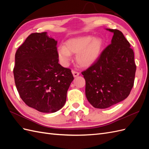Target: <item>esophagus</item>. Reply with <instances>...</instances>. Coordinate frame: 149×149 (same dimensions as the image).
<instances>
[{"instance_id": "34e87169", "label": "esophagus", "mask_w": 149, "mask_h": 149, "mask_svg": "<svg viewBox=\"0 0 149 149\" xmlns=\"http://www.w3.org/2000/svg\"><path fill=\"white\" fill-rule=\"evenodd\" d=\"M72 73H73V76H74V78L77 77V76H79V73H78V72L76 71H72Z\"/></svg>"}]
</instances>
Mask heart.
I'll list each match as a JSON object with an SVG mask.
<instances>
[{
    "instance_id": "heart-1",
    "label": "heart",
    "mask_w": 149,
    "mask_h": 149,
    "mask_svg": "<svg viewBox=\"0 0 149 149\" xmlns=\"http://www.w3.org/2000/svg\"><path fill=\"white\" fill-rule=\"evenodd\" d=\"M104 46L102 38L88 35L69 39L65 46L58 49V56L61 64L66 66L71 60V54H76V61L82 67L92 65L100 57Z\"/></svg>"
}]
</instances>
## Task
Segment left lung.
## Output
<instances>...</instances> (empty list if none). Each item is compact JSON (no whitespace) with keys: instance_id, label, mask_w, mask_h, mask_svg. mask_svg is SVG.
<instances>
[{"instance_id":"1","label":"left lung","mask_w":149,"mask_h":149,"mask_svg":"<svg viewBox=\"0 0 149 149\" xmlns=\"http://www.w3.org/2000/svg\"><path fill=\"white\" fill-rule=\"evenodd\" d=\"M106 30L114 33L111 44L92 66L82 72L86 96L99 109L113 106L128 97L136 71L133 49L123 33L116 29Z\"/></svg>"}]
</instances>
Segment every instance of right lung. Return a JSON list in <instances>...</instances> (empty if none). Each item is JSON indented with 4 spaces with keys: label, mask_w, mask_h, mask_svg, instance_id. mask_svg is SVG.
<instances>
[{
    "label": "right lung",
    "mask_w": 149,
    "mask_h": 149,
    "mask_svg": "<svg viewBox=\"0 0 149 149\" xmlns=\"http://www.w3.org/2000/svg\"><path fill=\"white\" fill-rule=\"evenodd\" d=\"M56 45L47 32L34 33L15 53L13 75L17 91L26 105L41 112L61 109L74 79L71 70L58 63Z\"/></svg>",
    "instance_id": "obj_1"
}]
</instances>
